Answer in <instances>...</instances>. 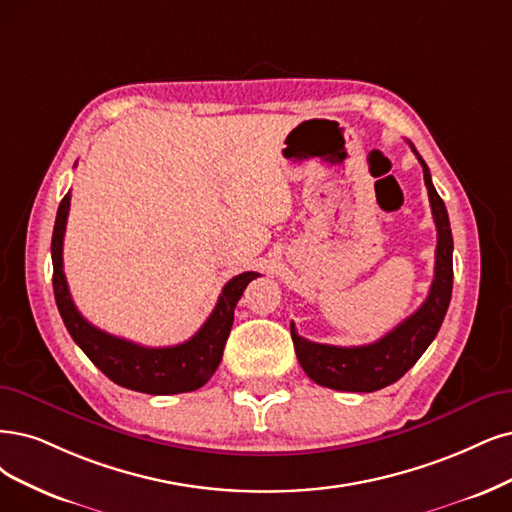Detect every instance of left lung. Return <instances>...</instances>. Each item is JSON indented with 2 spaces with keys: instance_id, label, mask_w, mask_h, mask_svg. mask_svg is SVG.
<instances>
[{
  "instance_id": "1",
  "label": "left lung",
  "mask_w": 512,
  "mask_h": 512,
  "mask_svg": "<svg viewBox=\"0 0 512 512\" xmlns=\"http://www.w3.org/2000/svg\"><path fill=\"white\" fill-rule=\"evenodd\" d=\"M424 170V183L432 206V219L437 225V253H434V280L424 304L401 325H396L382 339L367 346H327L297 335L291 323V337L297 361L312 382L344 392H375L394 384L418 363L437 337L447 314L453 287V238L447 208L432 185L430 170L422 156L409 143Z\"/></svg>"
}]
</instances>
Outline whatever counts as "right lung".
<instances>
[{
	"instance_id": "right-lung-1",
	"label": "right lung",
	"mask_w": 512,
	"mask_h": 512,
	"mask_svg": "<svg viewBox=\"0 0 512 512\" xmlns=\"http://www.w3.org/2000/svg\"><path fill=\"white\" fill-rule=\"evenodd\" d=\"M67 194L56 213L52 232V287L63 323L90 361L97 365L113 384L145 394H179L204 386L217 371L227 337L234 325V308L246 285L261 274L242 272L223 287L217 306L206 318L200 331L187 342L166 348H147L128 339L109 335L94 325L75 308L67 278L63 272V238L69 215Z\"/></svg>"
}]
</instances>
